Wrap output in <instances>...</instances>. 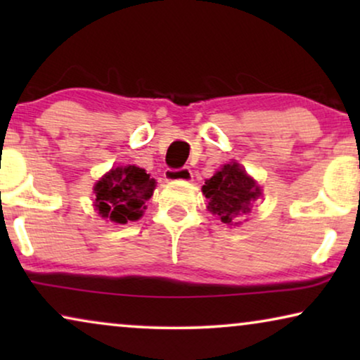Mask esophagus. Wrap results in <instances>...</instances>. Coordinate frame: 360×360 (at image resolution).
I'll list each match as a JSON object with an SVG mask.
<instances>
[{
	"label": "esophagus",
	"instance_id": "34e87169",
	"mask_svg": "<svg viewBox=\"0 0 360 360\" xmlns=\"http://www.w3.org/2000/svg\"><path fill=\"white\" fill-rule=\"evenodd\" d=\"M164 176L167 181H190L193 179V174L190 167H181V169H167Z\"/></svg>",
	"mask_w": 360,
	"mask_h": 360
}]
</instances>
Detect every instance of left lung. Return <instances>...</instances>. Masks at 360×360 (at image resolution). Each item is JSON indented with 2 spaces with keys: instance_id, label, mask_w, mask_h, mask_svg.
Masks as SVG:
<instances>
[{
  "instance_id": "left-lung-1",
  "label": "left lung",
  "mask_w": 360,
  "mask_h": 360,
  "mask_svg": "<svg viewBox=\"0 0 360 360\" xmlns=\"http://www.w3.org/2000/svg\"><path fill=\"white\" fill-rule=\"evenodd\" d=\"M203 195L210 200L211 213L218 214L224 224H231L238 216L249 213L250 203L262 193L245 170L233 162L205 181Z\"/></svg>"
}]
</instances>
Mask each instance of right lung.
<instances>
[{
	"label": "right lung",
	"instance_id": "right-lung-1",
	"mask_svg": "<svg viewBox=\"0 0 360 360\" xmlns=\"http://www.w3.org/2000/svg\"><path fill=\"white\" fill-rule=\"evenodd\" d=\"M154 186L155 180L139 167L112 169L95 186L98 213L120 224L139 219L146 201L154 193Z\"/></svg>",
	"mask_w": 360,
	"mask_h": 360
}]
</instances>
